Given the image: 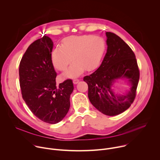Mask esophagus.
<instances>
[{"label": "esophagus", "instance_id": "esophagus-1", "mask_svg": "<svg viewBox=\"0 0 160 160\" xmlns=\"http://www.w3.org/2000/svg\"><path fill=\"white\" fill-rule=\"evenodd\" d=\"M78 82H79V80H78V79H75V80H73V82L74 84H77V83H78Z\"/></svg>", "mask_w": 160, "mask_h": 160}]
</instances>
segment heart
Here are the masks:
<instances>
[{
	"instance_id": "b5f03b06",
	"label": "heart",
	"mask_w": 160,
	"mask_h": 160,
	"mask_svg": "<svg viewBox=\"0 0 160 160\" xmlns=\"http://www.w3.org/2000/svg\"><path fill=\"white\" fill-rule=\"evenodd\" d=\"M106 44L99 36H71L63 40L62 47L56 48L52 52V61L59 71H64L75 61L64 73V77H75L85 69L92 71L97 68L104 55Z\"/></svg>"
}]
</instances>
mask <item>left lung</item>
I'll use <instances>...</instances> for the list:
<instances>
[{"label": "left lung", "instance_id": "obj_1", "mask_svg": "<svg viewBox=\"0 0 160 160\" xmlns=\"http://www.w3.org/2000/svg\"><path fill=\"white\" fill-rule=\"evenodd\" d=\"M107 52L98 69L83 80L88 85V97L92 104L108 116H115L127 110L133 103L139 80V69L135 55L118 35L106 32ZM127 78L131 83L126 95H117L112 89L116 79Z\"/></svg>", "mask_w": 160, "mask_h": 160}]
</instances>
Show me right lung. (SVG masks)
<instances>
[{
  "label": "right lung",
  "instance_id": "1",
  "mask_svg": "<svg viewBox=\"0 0 160 160\" xmlns=\"http://www.w3.org/2000/svg\"><path fill=\"white\" fill-rule=\"evenodd\" d=\"M52 49L53 42L48 36L35 40L22 57L19 68L22 99L36 117L51 124L66 115L74 88L71 79L56 85Z\"/></svg>",
  "mask_w": 160,
  "mask_h": 160
}]
</instances>
